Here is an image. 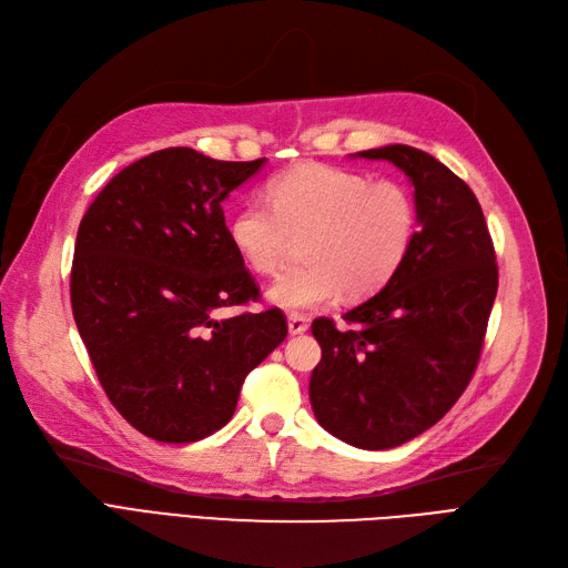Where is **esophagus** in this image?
<instances>
[{
    "instance_id": "esophagus-1",
    "label": "esophagus",
    "mask_w": 568,
    "mask_h": 568,
    "mask_svg": "<svg viewBox=\"0 0 568 568\" xmlns=\"http://www.w3.org/2000/svg\"><path fill=\"white\" fill-rule=\"evenodd\" d=\"M287 331L290 335H302L308 331V318L304 314H290L287 316Z\"/></svg>"
}]
</instances>
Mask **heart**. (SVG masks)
I'll use <instances>...</instances> for the list:
<instances>
[{
  "label": "heart",
  "mask_w": 568,
  "mask_h": 568,
  "mask_svg": "<svg viewBox=\"0 0 568 568\" xmlns=\"http://www.w3.org/2000/svg\"><path fill=\"white\" fill-rule=\"evenodd\" d=\"M229 219V241L252 271H278L295 237L306 262L283 271L268 300L308 311L346 297H368L406 262L417 231L415 200L398 181L304 162L273 176Z\"/></svg>",
  "instance_id": "heart-1"
}]
</instances>
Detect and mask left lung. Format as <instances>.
Returning <instances> with one entry per match:
<instances>
[{"label":"left lung","instance_id":"8db88e82","mask_svg":"<svg viewBox=\"0 0 568 568\" xmlns=\"http://www.w3.org/2000/svg\"><path fill=\"white\" fill-rule=\"evenodd\" d=\"M356 158L387 160L408 176L417 231L394 278L346 311L352 327L311 323L323 356L308 398L325 432L363 450H387L434 427L465 392L498 266L479 200L446 164L400 143Z\"/></svg>","mask_w":568,"mask_h":568}]
</instances>
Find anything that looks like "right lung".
<instances>
[{
    "mask_svg": "<svg viewBox=\"0 0 568 568\" xmlns=\"http://www.w3.org/2000/svg\"><path fill=\"white\" fill-rule=\"evenodd\" d=\"M262 164L155 151L108 181L80 222L72 316L111 404L155 442L222 429L247 373L287 335L281 308L216 316L260 297L222 203Z\"/></svg>",
    "mask_w": 568,
    "mask_h": 568,
    "instance_id": "right-lung-1",
    "label": "right lung"
}]
</instances>
